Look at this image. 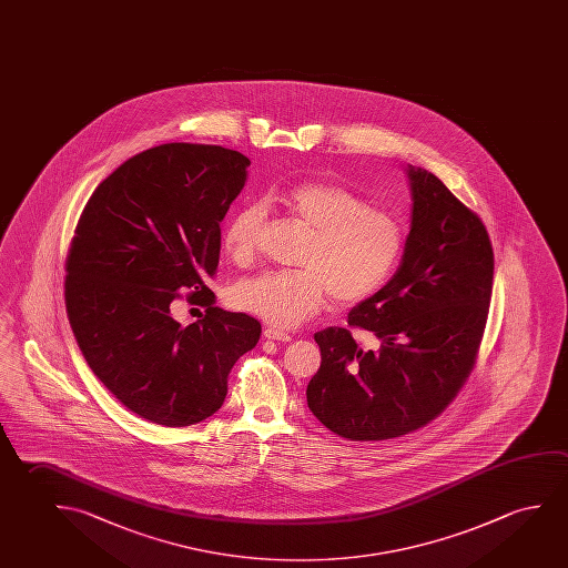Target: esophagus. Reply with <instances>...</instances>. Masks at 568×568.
<instances>
[{
    "label": "esophagus",
    "instance_id": "obj_1",
    "mask_svg": "<svg viewBox=\"0 0 568 568\" xmlns=\"http://www.w3.org/2000/svg\"><path fill=\"white\" fill-rule=\"evenodd\" d=\"M263 336H265L267 341L291 342V334H287V332L275 331V328H271V326H267V328L263 331Z\"/></svg>",
    "mask_w": 568,
    "mask_h": 568
}]
</instances>
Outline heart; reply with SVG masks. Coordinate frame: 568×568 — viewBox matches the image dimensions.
<instances>
[{"label": "heart", "mask_w": 568, "mask_h": 568, "mask_svg": "<svg viewBox=\"0 0 568 568\" xmlns=\"http://www.w3.org/2000/svg\"><path fill=\"white\" fill-rule=\"evenodd\" d=\"M273 201L308 227L297 263L303 270L267 271L234 288L237 308L277 328H295L321 311L326 298L356 303L389 275L403 250L402 224L389 212L367 206L341 184L311 181ZM265 210L247 204L227 220L222 242L236 262H250Z\"/></svg>", "instance_id": "obj_1"}]
</instances>
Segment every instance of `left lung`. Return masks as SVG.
<instances>
[{
	"mask_svg": "<svg viewBox=\"0 0 568 568\" xmlns=\"http://www.w3.org/2000/svg\"><path fill=\"white\" fill-rule=\"evenodd\" d=\"M409 234L392 280L349 311L376 336L316 332L321 367L306 385L316 419L338 437L385 440L435 419L470 374L488 318L494 252L486 226L423 166H405Z\"/></svg>",
	"mask_w": 568,
	"mask_h": 568,
	"instance_id": "left-lung-1",
	"label": "left lung"
}]
</instances>
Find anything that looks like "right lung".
I'll list each match as a JSON object with an SVG mask.
<instances>
[{
  "label": "right lung",
  "mask_w": 568,
  "mask_h": 568,
  "mask_svg": "<svg viewBox=\"0 0 568 568\" xmlns=\"http://www.w3.org/2000/svg\"><path fill=\"white\" fill-rule=\"evenodd\" d=\"M250 159L220 145L165 143L128 159L90 196L67 257L64 298L88 366L143 419L189 427L222 407L227 374L262 324L214 306L204 285L220 222ZM191 287L207 311L183 327L168 306Z\"/></svg>",
  "instance_id": "right-lung-1"
}]
</instances>
